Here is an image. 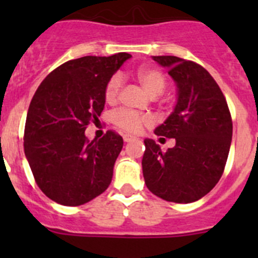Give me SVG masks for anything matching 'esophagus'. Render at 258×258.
<instances>
[{
  "mask_svg": "<svg viewBox=\"0 0 258 258\" xmlns=\"http://www.w3.org/2000/svg\"><path fill=\"white\" fill-rule=\"evenodd\" d=\"M123 141H124V142H127V144H128V142L136 141V137L131 136V135H123Z\"/></svg>",
  "mask_w": 258,
  "mask_h": 258,
  "instance_id": "obj_1",
  "label": "esophagus"
}]
</instances>
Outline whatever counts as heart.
Here are the masks:
<instances>
[{
    "label": "heart",
    "instance_id": "heart-1",
    "mask_svg": "<svg viewBox=\"0 0 258 258\" xmlns=\"http://www.w3.org/2000/svg\"><path fill=\"white\" fill-rule=\"evenodd\" d=\"M140 82L144 86V88L150 93L152 97L163 93V91L167 87V79H166L165 74L161 72L160 70L152 69V67H142L137 72ZM122 90V77L119 75H113L108 79L106 82L105 91H103V96L107 103H113L118 100L119 93ZM112 122L117 127L126 132H136L141 131L144 126L151 123V118L145 114H140L134 112V111L126 110V108H121V110L116 111L112 114Z\"/></svg>",
    "mask_w": 258,
    "mask_h": 258
}]
</instances>
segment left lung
Returning a JSON list of instances; mask_svg holds the SVG:
<instances>
[{"mask_svg":"<svg viewBox=\"0 0 258 258\" xmlns=\"http://www.w3.org/2000/svg\"><path fill=\"white\" fill-rule=\"evenodd\" d=\"M152 59L167 67L177 86L175 110L155 134L175 139L176 145L162 152L153 140H145V183L162 200L189 204L220 181L230 152L232 118L220 86L201 64L176 56Z\"/></svg>","mask_w":258,"mask_h":258,"instance_id":"left-lung-1","label":"left lung"}]
</instances>
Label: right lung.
<instances>
[{
    "label": "right lung",
    "mask_w": 258,
    "mask_h": 258,
    "mask_svg": "<svg viewBox=\"0 0 258 258\" xmlns=\"http://www.w3.org/2000/svg\"><path fill=\"white\" fill-rule=\"evenodd\" d=\"M131 54L85 56L57 67L30 103L23 147L41 191L63 206H80L110 186L123 146L114 131L90 141L85 130L105 107L106 82Z\"/></svg>",
    "instance_id": "right-lung-1"
}]
</instances>
